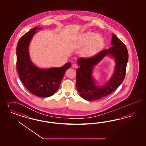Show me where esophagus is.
<instances>
[{
	"label": "esophagus",
	"instance_id": "1",
	"mask_svg": "<svg viewBox=\"0 0 146 146\" xmlns=\"http://www.w3.org/2000/svg\"><path fill=\"white\" fill-rule=\"evenodd\" d=\"M72 67H73V68H78V65L77 64H73V65H72Z\"/></svg>",
	"mask_w": 146,
	"mask_h": 146
}]
</instances>
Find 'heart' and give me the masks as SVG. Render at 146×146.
Wrapping results in <instances>:
<instances>
[{"mask_svg": "<svg viewBox=\"0 0 146 146\" xmlns=\"http://www.w3.org/2000/svg\"><path fill=\"white\" fill-rule=\"evenodd\" d=\"M105 42L102 36L97 35L92 31H87L80 36L75 43L77 48L86 45L82 54L86 57L94 55L100 51L104 46Z\"/></svg>", "mask_w": 146, "mask_h": 146, "instance_id": "obj_1", "label": "heart"}]
</instances>
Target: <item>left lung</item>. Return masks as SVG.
Instances as JSON below:
<instances>
[{"label":"left lung","instance_id":"1","mask_svg":"<svg viewBox=\"0 0 146 146\" xmlns=\"http://www.w3.org/2000/svg\"><path fill=\"white\" fill-rule=\"evenodd\" d=\"M112 45L90 58H80L78 64L80 67L76 70V88L80 95L88 101H95L109 95L115 92L123 82L126 74L128 53L126 45L112 34ZM115 58V71L110 81L102 86H98L92 76L93 67L106 55Z\"/></svg>","mask_w":146,"mask_h":146}]
</instances>
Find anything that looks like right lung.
<instances>
[{"label":"right lung","instance_id":"add662e5","mask_svg":"<svg viewBox=\"0 0 146 146\" xmlns=\"http://www.w3.org/2000/svg\"><path fill=\"white\" fill-rule=\"evenodd\" d=\"M37 27L27 32L18 42L17 46V69L22 84L28 91L37 96L50 97L57 91L71 62L61 67L40 68L31 62L29 54V44Z\"/></svg>","mask_w":146,"mask_h":146}]
</instances>
